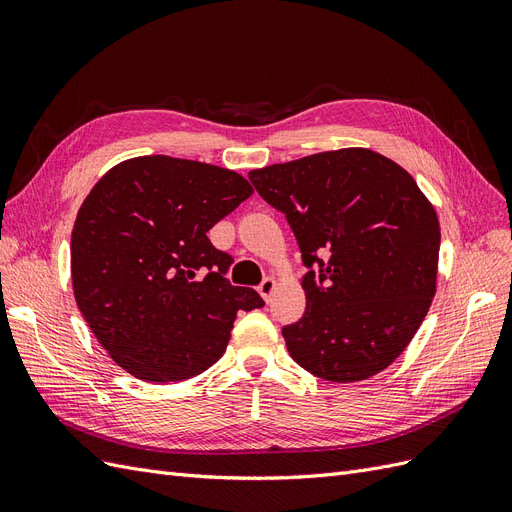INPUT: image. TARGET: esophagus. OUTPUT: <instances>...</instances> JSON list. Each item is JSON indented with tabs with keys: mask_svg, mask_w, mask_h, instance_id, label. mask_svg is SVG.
I'll list each match as a JSON object with an SVG mask.
<instances>
[{
	"mask_svg": "<svg viewBox=\"0 0 512 512\" xmlns=\"http://www.w3.org/2000/svg\"><path fill=\"white\" fill-rule=\"evenodd\" d=\"M276 289V280L272 278V276H268V278H263L261 283H259V287H257V291H259V295L266 302H270V298H272V291Z\"/></svg>",
	"mask_w": 512,
	"mask_h": 512,
	"instance_id": "1",
	"label": "esophagus"
}]
</instances>
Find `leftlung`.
<instances>
[{
	"instance_id": "8db88e82",
	"label": "left lung",
	"mask_w": 512,
	"mask_h": 512,
	"mask_svg": "<svg viewBox=\"0 0 512 512\" xmlns=\"http://www.w3.org/2000/svg\"><path fill=\"white\" fill-rule=\"evenodd\" d=\"M249 178L287 217L308 268L304 317L283 327L295 364L332 383L383 372L436 295L434 204L402 166L359 146L274 163Z\"/></svg>"
}]
</instances>
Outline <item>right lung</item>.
<instances>
[{
    "label": "right lung",
    "mask_w": 512,
    "mask_h": 512,
    "mask_svg": "<svg viewBox=\"0 0 512 512\" xmlns=\"http://www.w3.org/2000/svg\"><path fill=\"white\" fill-rule=\"evenodd\" d=\"M253 187L210 163L144 155L110 168L72 229L74 298L114 364L146 383L185 381L217 361L259 293L225 278L212 225Z\"/></svg>",
    "instance_id": "right-lung-1"
}]
</instances>
